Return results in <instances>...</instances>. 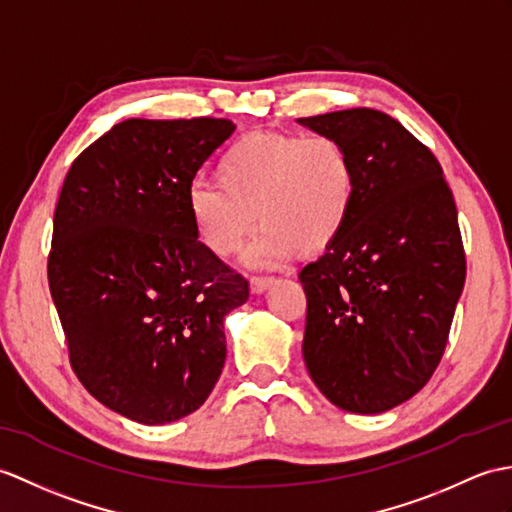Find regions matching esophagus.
<instances>
[{
  "label": "esophagus",
  "instance_id": "obj_1",
  "mask_svg": "<svg viewBox=\"0 0 512 512\" xmlns=\"http://www.w3.org/2000/svg\"><path fill=\"white\" fill-rule=\"evenodd\" d=\"M272 283H275V279H272V277H253L251 279V292L253 294H264Z\"/></svg>",
  "mask_w": 512,
  "mask_h": 512
}]
</instances>
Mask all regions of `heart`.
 <instances>
[{
	"mask_svg": "<svg viewBox=\"0 0 512 512\" xmlns=\"http://www.w3.org/2000/svg\"><path fill=\"white\" fill-rule=\"evenodd\" d=\"M218 185L192 183L185 207L198 242L227 259L257 220L244 264L281 268L299 253L325 251L347 229L358 198L351 152L334 137L255 130L222 152Z\"/></svg>",
	"mask_w": 512,
	"mask_h": 512,
	"instance_id": "heart-1",
	"label": "heart"
}]
</instances>
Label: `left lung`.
<instances>
[{
    "mask_svg": "<svg viewBox=\"0 0 512 512\" xmlns=\"http://www.w3.org/2000/svg\"><path fill=\"white\" fill-rule=\"evenodd\" d=\"M342 141L358 172L347 229L301 270L307 373L340 410L379 414L430 382L465 288L458 211L441 165L375 109L296 120Z\"/></svg>",
    "mask_w": 512,
    "mask_h": 512,
    "instance_id": "1",
    "label": "left lung"
}]
</instances>
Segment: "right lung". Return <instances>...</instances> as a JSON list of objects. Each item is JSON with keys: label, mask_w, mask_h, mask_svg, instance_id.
Listing matches in <instances>:
<instances>
[{"label": "right lung", "mask_w": 512, "mask_h": 512, "mask_svg": "<svg viewBox=\"0 0 512 512\" xmlns=\"http://www.w3.org/2000/svg\"><path fill=\"white\" fill-rule=\"evenodd\" d=\"M231 120H126L71 165L47 279L78 379L122 417L196 412L227 358L224 316L248 281L198 242L185 194Z\"/></svg>", "instance_id": "right-lung-1"}]
</instances>
